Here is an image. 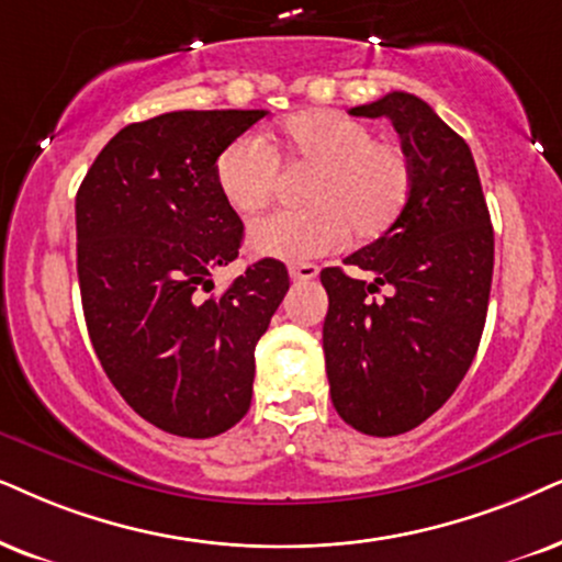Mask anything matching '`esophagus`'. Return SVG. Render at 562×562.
<instances>
[{
    "label": "esophagus",
    "mask_w": 562,
    "mask_h": 562,
    "mask_svg": "<svg viewBox=\"0 0 562 562\" xmlns=\"http://www.w3.org/2000/svg\"><path fill=\"white\" fill-rule=\"evenodd\" d=\"M316 274H318L316 265H293V267H290V280H293V282L316 280Z\"/></svg>",
    "instance_id": "obj_1"
}]
</instances>
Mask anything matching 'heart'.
<instances>
[{
  "label": "heart",
  "mask_w": 562,
  "mask_h": 562,
  "mask_svg": "<svg viewBox=\"0 0 562 562\" xmlns=\"http://www.w3.org/2000/svg\"><path fill=\"white\" fill-rule=\"evenodd\" d=\"M277 162L311 170L305 210L277 212L248 231L259 257L305 261L334 251L352 233L373 240L402 217L412 194V160L396 139L373 137L360 119L339 111H303L265 142L244 137L215 160L220 196L240 215L265 210L277 189Z\"/></svg>",
  "instance_id": "1"
}]
</instances>
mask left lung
<instances>
[{
  "label": "left lung",
  "instance_id": "obj_1",
  "mask_svg": "<svg viewBox=\"0 0 562 562\" xmlns=\"http://www.w3.org/2000/svg\"><path fill=\"white\" fill-rule=\"evenodd\" d=\"M352 116L389 119L412 160L402 217L326 267L324 358L334 409L366 436L428 420L470 371L485 329L495 238L472 150L428 103L394 90Z\"/></svg>",
  "mask_w": 562,
  "mask_h": 562
}]
</instances>
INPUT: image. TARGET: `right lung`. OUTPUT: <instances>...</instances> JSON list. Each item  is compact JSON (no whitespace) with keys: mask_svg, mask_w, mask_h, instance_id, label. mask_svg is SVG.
<instances>
[{"mask_svg":"<svg viewBox=\"0 0 562 562\" xmlns=\"http://www.w3.org/2000/svg\"><path fill=\"white\" fill-rule=\"evenodd\" d=\"M267 111H170L103 147L75 199L85 324L105 375L155 428L212 438L251 407L254 347L282 303L285 265L261 259L220 295L244 223L215 160Z\"/></svg>","mask_w":562,"mask_h":562,"instance_id":"right-lung-1","label":"right lung"}]
</instances>
